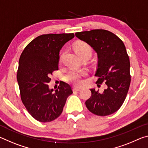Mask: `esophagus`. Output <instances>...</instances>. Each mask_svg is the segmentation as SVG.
<instances>
[{
    "mask_svg": "<svg viewBox=\"0 0 148 148\" xmlns=\"http://www.w3.org/2000/svg\"><path fill=\"white\" fill-rule=\"evenodd\" d=\"M81 89H82V88H80V87H73V90L74 91H79Z\"/></svg>",
    "mask_w": 148,
    "mask_h": 148,
    "instance_id": "34e87169",
    "label": "esophagus"
}]
</instances>
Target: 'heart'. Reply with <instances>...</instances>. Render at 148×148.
<instances>
[{
  "instance_id": "1",
  "label": "heart",
  "mask_w": 148,
  "mask_h": 148,
  "mask_svg": "<svg viewBox=\"0 0 148 148\" xmlns=\"http://www.w3.org/2000/svg\"><path fill=\"white\" fill-rule=\"evenodd\" d=\"M74 51L79 56H91L92 53L91 47L85 42H79L74 45ZM86 71H77L75 70H71L65 75L64 79L67 82L72 84L79 86L82 84V76L86 75Z\"/></svg>"
}]
</instances>
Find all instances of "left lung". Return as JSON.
Listing matches in <instances>:
<instances>
[{"instance_id":"8db88e82","label":"left lung","mask_w":148,"mask_h":148,"mask_svg":"<svg viewBox=\"0 0 148 148\" xmlns=\"http://www.w3.org/2000/svg\"><path fill=\"white\" fill-rule=\"evenodd\" d=\"M76 36L91 46L98 56L95 76L99 87L106 85L102 92L91 89L86 102L91 113L106 116L117 111L123 103L131 84L130 61L123 42L112 32L104 29L76 32Z\"/></svg>"}]
</instances>
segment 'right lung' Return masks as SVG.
Returning <instances> with one entry per match:
<instances>
[{
	"label": "right lung",
	"mask_w": 148,
	"mask_h": 148,
	"mask_svg": "<svg viewBox=\"0 0 148 148\" xmlns=\"http://www.w3.org/2000/svg\"><path fill=\"white\" fill-rule=\"evenodd\" d=\"M74 33L47 34L36 37L22 52L17 79L21 101L32 117L40 122H50L61 114L71 86L62 82L57 89H49L53 72L58 71L59 51Z\"/></svg>",
	"instance_id": "right-lung-1"
}]
</instances>
